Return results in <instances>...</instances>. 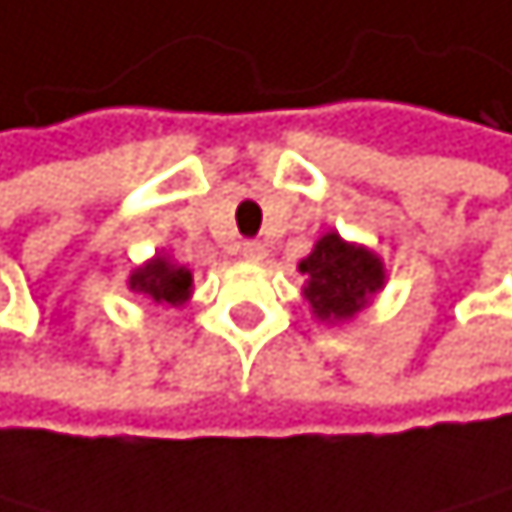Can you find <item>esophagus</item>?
<instances>
[{"mask_svg":"<svg viewBox=\"0 0 512 512\" xmlns=\"http://www.w3.org/2000/svg\"><path fill=\"white\" fill-rule=\"evenodd\" d=\"M242 258L251 261V264H261V261L267 258V251H264L261 242H245V245H242Z\"/></svg>","mask_w":512,"mask_h":512,"instance_id":"34e87169","label":"esophagus"}]
</instances>
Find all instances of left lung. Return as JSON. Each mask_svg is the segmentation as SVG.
<instances>
[{
  "instance_id": "8db88e82",
  "label": "left lung",
  "mask_w": 512,
  "mask_h": 512,
  "mask_svg": "<svg viewBox=\"0 0 512 512\" xmlns=\"http://www.w3.org/2000/svg\"><path fill=\"white\" fill-rule=\"evenodd\" d=\"M299 274H306L302 293H306L315 318L328 321V325L350 321L385 286V267L379 254L344 242L337 232L318 238L309 258L299 261Z\"/></svg>"
}]
</instances>
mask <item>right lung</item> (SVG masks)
I'll return each mask as SVG.
<instances>
[{
  "instance_id": "right-lung-1",
  "label": "right lung",
  "mask_w": 512,
  "mask_h": 512,
  "mask_svg": "<svg viewBox=\"0 0 512 512\" xmlns=\"http://www.w3.org/2000/svg\"><path fill=\"white\" fill-rule=\"evenodd\" d=\"M130 290L152 299L155 306H184L194 293V277L191 270L165 258V254H155L152 261L130 274Z\"/></svg>"
}]
</instances>
